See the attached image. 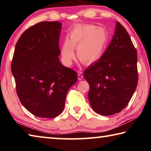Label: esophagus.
<instances>
[{
    "instance_id": "1",
    "label": "esophagus",
    "mask_w": 151,
    "mask_h": 151,
    "mask_svg": "<svg viewBox=\"0 0 151 151\" xmlns=\"http://www.w3.org/2000/svg\"><path fill=\"white\" fill-rule=\"evenodd\" d=\"M83 75H82V72H79L78 74V81H81L82 79H83Z\"/></svg>"
}]
</instances>
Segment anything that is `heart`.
<instances>
[{
    "mask_svg": "<svg viewBox=\"0 0 151 151\" xmlns=\"http://www.w3.org/2000/svg\"><path fill=\"white\" fill-rule=\"evenodd\" d=\"M108 35L103 28L93 24L75 26L68 33V39L63 40L60 52L63 60L70 65L77 49L78 59L86 65L98 60L105 50Z\"/></svg>",
    "mask_w": 151,
    "mask_h": 151,
    "instance_id": "b5f03b06",
    "label": "heart"
}]
</instances>
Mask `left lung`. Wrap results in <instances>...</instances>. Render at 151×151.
I'll use <instances>...</instances> for the list:
<instances>
[{
	"mask_svg": "<svg viewBox=\"0 0 151 151\" xmlns=\"http://www.w3.org/2000/svg\"><path fill=\"white\" fill-rule=\"evenodd\" d=\"M92 108L103 116L118 113L129 104L138 84L137 52L127 30L116 22L111 43L99 61L86 68Z\"/></svg>",
	"mask_w": 151,
	"mask_h": 151,
	"instance_id": "left-lung-1",
	"label": "left lung"
}]
</instances>
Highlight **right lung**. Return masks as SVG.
<instances>
[{
  "mask_svg": "<svg viewBox=\"0 0 151 151\" xmlns=\"http://www.w3.org/2000/svg\"><path fill=\"white\" fill-rule=\"evenodd\" d=\"M61 24L43 21L27 29L18 40L12 60L20 103L41 118L59 115L68 89L77 81L75 71L64 66L58 58Z\"/></svg>",
  "mask_w": 151,
  "mask_h": 151,
  "instance_id": "obj_1",
  "label": "right lung"
}]
</instances>
